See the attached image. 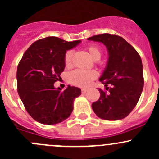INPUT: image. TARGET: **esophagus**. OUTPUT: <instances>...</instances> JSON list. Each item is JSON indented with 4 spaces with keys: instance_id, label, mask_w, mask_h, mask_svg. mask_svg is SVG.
Masks as SVG:
<instances>
[{
    "instance_id": "1",
    "label": "esophagus",
    "mask_w": 159,
    "mask_h": 159,
    "mask_svg": "<svg viewBox=\"0 0 159 159\" xmlns=\"http://www.w3.org/2000/svg\"><path fill=\"white\" fill-rule=\"evenodd\" d=\"M87 91H88V89H81V93H82V94H84V93H85Z\"/></svg>"
}]
</instances>
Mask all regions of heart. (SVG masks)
<instances>
[{"label": "heart", "instance_id": "heart-1", "mask_svg": "<svg viewBox=\"0 0 159 159\" xmlns=\"http://www.w3.org/2000/svg\"><path fill=\"white\" fill-rule=\"evenodd\" d=\"M87 50L90 56L94 60L100 59L102 53H101V50L98 47L94 45H90L87 47ZM72 56H73V51L71 50H68L65 52L64 62L67 68L71 65ZM97 72L94 70L75 69L72 70L68 75V80L72 84L80 86V87H86V86H89L91 81L97 78Z\"/></svg>", "mask_w": 159, "mask_h": 159}]
</instances>
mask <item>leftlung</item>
Here are the masks:
<instances>
[{
  "instance_id": "obj_1",
  "label": "left lung",
  "mask_w": 159,
  "mask_h": 159,
  "mask_svg": "<svg viewBox=\"0 0 159 159\" xmlns=\"http://www.w3.org/2000/svg\"><path fill=\"white\" fill-rule=\"evenodd\" d=\"M88 40L105 44L109 55L106 68L99 78L108 92L98 89L100 98L92 104V109L102 119H122L136 106L144 87L140 55L129 43L118 35L102 34Z\"/></svg>"
}]
</instances>
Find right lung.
<instances>
[{"label":"right lung","mask_w":159,"mask_h":159,"mask_svg":"<svg viewBox=\"0 0 159 159\" xmlns=\"http://www.w3.org/2000/svg\"><path fill=\"white\" fill-rule=\"evenodd\" d=\"M80 43L57 37L42 38L28 48L19 62L17 92L25 109L38 122L55 125L71 114L74 100L81 94V89L68 85L62 91L55 89L54 84L65 68V52Z\"/></svg>","instance_id":"1"}]
</instances>
